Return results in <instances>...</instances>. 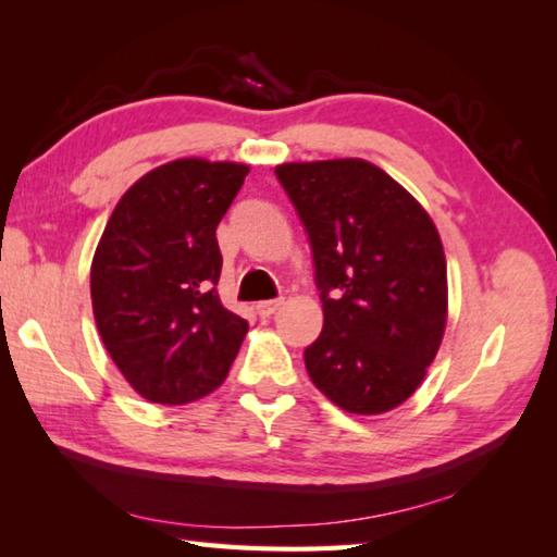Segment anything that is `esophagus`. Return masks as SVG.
<instances>
[{
    "label": "esophagus",
    "instance_id": "esophagus-1",
    "mask_svg": "<svg viewBox=\"0 0 557 557\" xmlns=\"http://www.w3.org/2000/svg\"><path fill=\"white\" fill-rule=\"evenodd\" d=\"M282 307V299H265V301H258L256 305V312L262 317V319H270L272 314L277 312V309Z\"/></svg>",
    "mask_w": 557,
    "mask_h": 557
}]
</instances>
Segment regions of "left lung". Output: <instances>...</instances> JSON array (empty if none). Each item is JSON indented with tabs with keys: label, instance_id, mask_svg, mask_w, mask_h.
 Wrapping results in <instances>:
<instances>
[{
	"label": "left lung",
	"instance_id": "left-lung-1",
	"mask_svg": "<svg viewBox=\"0 0 557 557\" xmlns=\"http://www.w3.org/2000/svg\"><path fill=\"white\" fill-rule=\"evenodd\" d=\"M314 258L324 329L305 348L338 408L379 414L418 391L447 322V262L425 209L363 159L275 166Z\"/></svg>",
	"mask_w": 557,
	"mask_h": 557
}]
</instances>
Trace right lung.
<instances>
[{
	"label": "right lung",
	"mask_w": 557,
	"mask_h": 557,
	"mask_svg": "<svg viewBox=\"0 0 557 557\" xmlns=\"http://www.w3.org/2000/svg\"><path fill=\"white\" fill-rule=\"evenodd\" d=\"M248 166L176 159L127 188L90 268L98 332L127 383L162 405L219 388L248 334L221 305L215 240Z\"/></svg>",
	"instance_id": "1"
}]
</instances>
